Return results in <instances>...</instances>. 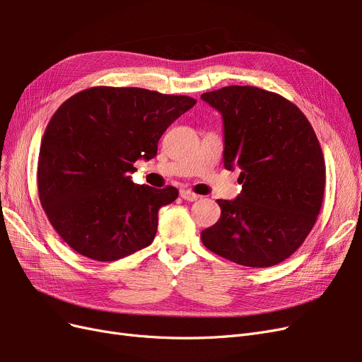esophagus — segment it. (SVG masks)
<instances>
[{
	"instance_id": "esophagus-1",
	"label": "esophagus",
	"mask_w": 362,
	"mask_h": 362,
	"mask_svg": "<svg viewBox=\"0 0 362 362\" xmlns=\"http://www.w3.org/2000/svg\"><path fill=\"white\" fill-rule=\"evenodd\" d=\"M180 194H181V198H182L184 201L193 202V201H196V199H199V196L196 194V193H193V192H190V190H181Z\"/></svg>"
}]
</instances>
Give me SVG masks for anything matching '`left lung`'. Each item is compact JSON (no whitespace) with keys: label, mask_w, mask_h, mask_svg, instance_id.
I'll use <instances>...</instances> for the list:
<instances>
[{"label":"left lung","mask_w":362,"mask_h":362,"mask_svg":"<svg viewBox=\"0 0 362 362\" xmlns=\"http://www.w3.org/2000/svg\"><path fill=\"white\" fill-rule=\"evenodd\" d=\"M201 98L222 115L225 169L242 170V192L217 201L221 218L201 233L202 243L237 264L275 266L305 242L320 213L326 175L319 140L278 93L228 86Z\"/></svg>","instance_id":"1"}]
</instances>
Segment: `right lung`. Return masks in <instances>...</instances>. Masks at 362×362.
<instances>
[{"label": "right lung", "instance_id": "obj_1", "mask_svg": "<svg viewBox=\"0 0 362 362\" xmlns=\"http://www.w3.org/2000/svg\"><path fill=\"white\" fill-rule=\"evenodd\" d=\"M196 104L190 96L139 87H90L54 113L37 163L40 204L75 252L116 261L152 243L158 210L178 198L169 185L134 184L137 160L157 156L168 127Z\"/></svg>", "mask_w": 362, "mask_h": 362}]
</instances>
